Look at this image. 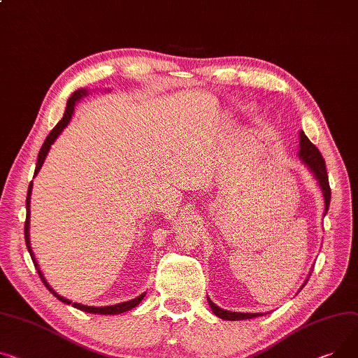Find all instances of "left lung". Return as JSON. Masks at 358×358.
<instances>
[{
	"label": "left lung",
	"mask_w": 358,
	"mask_h": 358,
	"mask_svg": "<svg viewBox=\"0 0 358 358\" xmlns=\"http://www.w3.org/2000/svg\"><path fill=\"white\" fill-rule=\"evenodd\" d=\"M299 158L302 159V162L308 166L311 173L315 176V178L320 182V187L322 189L324 194V203H325V211L324 216L328 211L329 207V201H331V188H329V182H328V174H327V169H325V161L321 155V152L318 151V148L313 144L311 141L308 139V136L303 134V131L299 132ZM306 282V280H305ZM208 305L213 309L214 315H217L222 320H227V321H239V320H249V318H255L259 315L264 314H246V313H231V311H226V309L217 306L216 303H213L208 298Z\"/></svg>",
	"instance_id": "left-lung-1"
}]
</instances>
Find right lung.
<instances>
[{
	"label": "right lung",
	"instance_id": "1",
	"mask_svg": "<svg viewBox=\"0 0 358 358\" xmlns=\"http://www.w3.org/2000/svg\"><path fill=\"white\" fill-rule=\"evenodd\" d=\"M86 94H87V90H86V89H79V90H76V92L69 98V101H67V103H66V110H64L63 117L60 119V122L52 129V132L49 134V136L45 138L44 144H43V147H41V150H40V152H38L34 177L38 174V171H40V169H41V165H43V162H44V159H45V157H47V154H49L50 147L53 145V142L57 139V136L62 134V131H63V129L67 127V124L70 122L71 115H73V110H75V105L78 103V101H80L83 96H86ZM31 189H33V181H31L30 185H29L27 200H26L27 216H26V223H24V237H26V245H27V249H29L30 256H31V259H33V264H34V266H36V269H37V272H38V276H40V279L43 280L44 287H45L47 289H49L59 301H62V302H64V303H67V305L75 306V308H78V309H80V311H85V313L101 314V315H116V314L127 313V311H129V309L135 308L142 299H144L145 292L142 294V295H139V296H136V298H134V299H131V301L122 302V303L109 305V306H86V305H82V303H78V302H71V301H69V299L60 296L57 292H55V289L50 287L49 283L45 282V279H44V276H43L41 271L38 269L37 260H36V257H34V255H33V250H31V246H30V233H29V229H30V227H29V226H30V199H31Z\"/></svg>",
	"mask_w": 358,
	"mask_h": 358
}]
</instances>
